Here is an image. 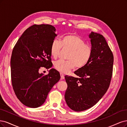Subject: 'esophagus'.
<instances>
[{
  "instance_id": "esophagus-1",
  "label": "esophagus",
  "mask_w": 127,
  "mask_h": 127,
  "mask_svg": "<svg viewBox=\"0 0 127 127\" xmlns=\"http://www.w3.org/2000/svg\"><path fill=\"white\" fill-rule=\"evenodd\" d=\"M60 75H61V79H64V75L62 73H60Z\"/></svg>"
}]
</instances>
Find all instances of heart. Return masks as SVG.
Returning a JSON list of instances; mask_svg holds the SVG:
<instances>
[{
    "label": "heart",
    "mask_w": 127,
    "mask_h": 127,
    "mask_svg": "<svg viewBox=\"0 0 127 127\" xmlns=\"http://www.w3.org/2000/svg\"><path fill=\"white\" fill-rule=\"evenodd\" d=\"M62 47L70 50V52L67 56L68 60H60L54 63L55 68L61 73H68L76 67L82 68L89 63L91 58V46L85 44V40L77 35L65 36L61 41L53 40L50 47L51 55L53 58H58Z\"/></svg>",
    "instance_id": "heart-1"
}]
</instances>
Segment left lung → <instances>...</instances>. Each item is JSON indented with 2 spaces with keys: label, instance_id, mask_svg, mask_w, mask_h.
I'll use <instances>...</instances> for the list:
<instances>
[{
  "label": "left lung",
  "instance_id": "1",
  "mask_svg": "<svg viewBox=\"0 0 127 127\" xmlns=\"http://www.w3.org/2000/svg\"><path fill=\"white\" fill-rule=\"evenodd\" d=\"M89 36L92 48L90 60L74 72L78 78L65 76V101L75 111H84L97 103L107 91L112 75L113 55L105 39L93 32Z\"/></svg>",
  "mask_w": 127,
  "mask_h": 127
}]
</instances>
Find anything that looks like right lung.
Returning a JSON list of instances; mask_svg holds the SVG:
<instances>
[{"label": "right lung", "mask_w": 127, "mask_h": 127, "mask_svg": "<svg viewBox=\"0 0 127 127\" xmlns=\"http://www.w3.org/2000/svg\"><path fill=\"white\" fill-rule=\"evenodd\" d=\"M51 25H33L18 40L12 52L11 83L16 96L30 108H37L45 101L48 93L60 79L54 68L48 74L39 73L41 67L52 66L50 47L57 34Z\"/></svg>", "instance_id": "add662e5"}]
</instances>
